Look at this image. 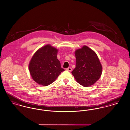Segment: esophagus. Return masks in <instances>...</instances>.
<instances>
[{
    "label": "esophagus",
    "mask_w": 130,
    "mask_h": 130,
    "mask_svg": "<svg viewBox=\"0 0 130 130\" xmlns=\"http://www.w3.org/2000/svg\"><path fill=\"white\" fill-rule=\"evenodd\" d=\"M66 70L68 71H72V69H71V68H67L66 69Z\"/></svg>",
    "instance_id": "34e87169"
}]
</instances>
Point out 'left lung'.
Masks as SVG:
<instances>
[{
    "label": "left lung",
    "mask_w": 130,
    "mask_h": 130,
    "mask_svg": "<svg viewBox=\"0 0 130 130\" xmlns=\"http://www.w3.org/2000/svg\"><path fill=\"white\" fill-rule=\"evenodd\" d=\"M76 67L71 72L77 82L84 87L93 85L101 77L102 67L94 51L83 46L75 51Z\"/></svg>",
    "instance_id": "1"
}]
</instances>
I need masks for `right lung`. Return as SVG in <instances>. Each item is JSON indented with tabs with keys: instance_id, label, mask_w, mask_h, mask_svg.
Returning <instances> with one entry per match:
<instances>
[{
	"instance_id": "1",
	"label": "right lung",
	"mask_w": 130,
	"mask_h": 130,
	"mask_svg": "<svg viewBox=\"0 0 130 130\" xmlns=\"http://www.w3.org/2000/svg\"><path fill=\"white\" fill-rule=\"evenodd\" d=\"M58 50L50 44L39 48L33 55L28 65L32 79L42 86L53 83L64 71L57 58Z\"/></svg>"
}]
</instances>
